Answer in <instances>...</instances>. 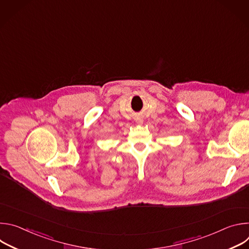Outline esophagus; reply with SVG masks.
Wrapping results in <instances>:
<instances>
[{
	"mask_svg": "<svg viewBox=\"0 0 249 249\" xmlns=\"http://www.w3.org/2000/svg\"><path fill=\"white\" fill-rule=\"evenodd\" d=\"M136 121H137L138 123H142V122H143V119H142V118H138Z\"/></svg>",
	"mask_w": 249,
	"mask_h": 249,
	"instance_id": "esophagus-1",
	"label": "esophagus"
}]
</instances>
